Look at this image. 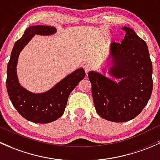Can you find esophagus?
Wrapping results in <instances>:
<instances>
[{
    "mask_svg": "<svg viewBox=\"0 0 160 160\" xmlns=\"http://www.w3.org/2000/svg\"><path fill=\"white\" fill-rule=\"evenodd\" d=\"M91 68H92L91 65H88V64H85V65H84V69H85L86 75L88 74V72L91 70Z\"/></svg>",
    "mask_w": 160,
    "mask_h": 160,
    "instance_id": "1",
    "label": "esophagus"
}]
</instances>
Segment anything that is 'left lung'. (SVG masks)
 I'll return each mask as SVG.
<instances>
[{"mask_svg":"<svg viewBox=\"0 0 160 160\" xmlns=\"http://www.w3.org/2000/svg\"><path fill=\"white\" fill-rule=\"evenodd\" d=\"M126 31L121 44L113 42L102 72L91 71L88 76L97 113L104 119L123 122L142 111L152 91V65L147 44L133 29ZM108 73L113 79L105 76Z\"/></svg>","mask_w":160,"mask_h":160,"instance_id":"1","label":"left lung"}]
</instances>
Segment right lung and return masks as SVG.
Masks as SVG:
<instances>
[{
  "label": "right lung",
  "instance_id": "right-lung-1",
  "mask_svg": "<svg viewBox=\"0 0 160 160\" xmlns=\"http://www.w3.org/2000/svg\"><path fill=\"white\" fill-rule=\"evenodd\" d=\"M57 32L55 27L45 25L30 26L22 37L14 44L7 69V90L10 100L21 116L35 123H49L63 115L70 93L85 78L83 68L76 69L59 81L48 91L34 93L20 84L17 73L20 53L35 34L52 35Z\"/></svg>",
  "mask_w": 160,
  "mask_h": 160
}]
</instances>
